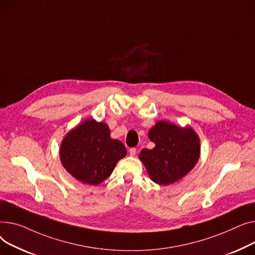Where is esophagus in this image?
Returning <instances> with one entry per match:
<instances>
[{
    "instance_id": "1",
    "label": "esophagus",
    "mask_w": 255,
    "mask_h": 255,
    "mask_svg": "<svg viewBox=\"0 0 255 255\" xmlns=\"http://www.w3.org/2000/svg\"><path fill=\"white\" fill-rule=\"evenodd\" d=\"M128 152H129L130 156H134V155H136V153H137V149L136 148H130L129 150H128Z\"/></svg>"
}]
</instances>
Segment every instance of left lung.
Listing matches in <instances>:
<instances>
[{
  "label": "left lung",
  "instance_id": "left-lung-1",
  "mask_svg": "<svg viewBox=\"0 0 255 255\" xmlns=\"http://www.w3.org/2000/svg\"><path fill=\"white\" fill-rule=\"evenodd\" d=\"M148 137L155 146L141 150L139 158L151 180L159 185L180 180L200 158V138L190 127L181 128L160 121L149 129Z\"/></svg>",
  "mask_w": 255,
  "mask_h": 255
}]
</instances>
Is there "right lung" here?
<instances>
[{"label":"right lung","mask_w":255,"mask_h":255,"mask_svg":"<svg viewBox=\"0 0 255 255\" xmlns=\"http://www.w3.org/2000/svg\"><path fill=\"white\" fill-rule=\"evenodd\" d=\"M126 155L125 145L110 137L108 125L95 119H86L71 129L59 148L64 168L78 181L89 185L106 180Z\"/></svg>","instance_id":"obj_1"}]
</instances>
